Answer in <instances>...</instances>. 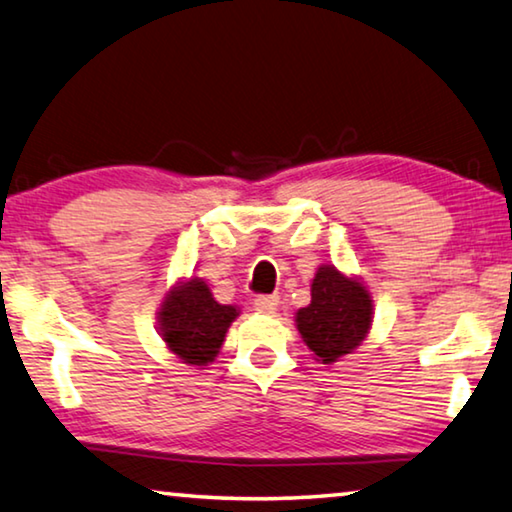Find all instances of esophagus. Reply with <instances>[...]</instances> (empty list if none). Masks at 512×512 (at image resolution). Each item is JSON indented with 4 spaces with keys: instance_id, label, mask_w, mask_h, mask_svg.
<instances>
[{
    "instance_id": "1",
    "label": "esophagus",
    "mask_w": 512,
    "mask_h": 512,
    "mask_svg": "<svg viewBox=\"0 0 512 512\" xmlns=\"http://www.w3.org/2000/svg\"><path fill=\"white\" fill-rule=\"evenodd\" d=\"M255 308L259 312H266V315H273V312H278L280 308V299L278 296H257Z\"/></svg>"
}]
</instances>
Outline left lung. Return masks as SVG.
I'll return each instance as SVG.
<instances>
[{
	"mask_svg": "<svg viewBox=\"0 0 512 512\" xmlns=\"http://www.w3.org/2000/svg\"><path fill=\"white\" fill-rule=\"evenodd\" d=\"M310 303L296 312V329L315 361L331 365L352 354L372 329L368 287L333 264H322L312 278Z\"/></svg>",
	"mask_w": 512,
	"mask_h": 512,
	"instance_id": "8db88e82",
	"label": "left lung"
}]
</instances>
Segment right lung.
Instances as JSON below:
<instances>
[{
	"label": "right lung",
	"instance_id": "obj_1",
	"mask_svg": "<svg viewBox=\"0 0 512 512\" xmlns=\"http://www.w3.org/2000/svg\"><path fill=\"white\" fill-rule=\"evenodd\" d=\"M236 305L213 299L202 278L179 280L163 296L156 312L158 333L172 354L188 365H209L216 361L230 324L239 317Z\"/></svg>",
	"mask_w": 512,
	"mask_h": 512
}]
</instances>
